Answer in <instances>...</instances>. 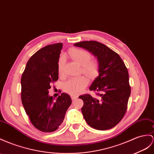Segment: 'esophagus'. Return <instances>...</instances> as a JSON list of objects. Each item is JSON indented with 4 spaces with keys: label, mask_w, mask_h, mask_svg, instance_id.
Returning a JSON list of instances; mask_svg holds the SVG:
<instances>
[{
    "label": "esophagus",
    "mask_w": 154,
    "mask_h": 154,
    "mask_svg": "<svg viewBox=\"0 0 154 154\" xmlns=\"http://www.w3.org/2000/svg\"><path fill=\"white\" fill-rule=\"evenodd\" d=\"M71 98H72V100L73 101V100L77 99V96H71Z\"/></svg>",
    "instance_id": "34e87169"
}]
</instances>
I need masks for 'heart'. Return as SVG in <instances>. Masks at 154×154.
<instances>
[{
    "instance_id": "b5f03b06",
    "label": "heart",
    "mask_w": 154,
    "mask_h": 154,
    "mask_svg": "<svg viewBox=\"0 0 154 154\" xmlns=\"http://www.w3.org/2000/svg\"><path fill=\"white\" fill-rule=\"evenodd\" d=\"M69 54L73 60L82 66V70L85 74L90 77L97 75L100 69L99 62L91 60L92 54L88 51L83 49L73 48L69 50ZM65 64L66 58L64 55H61L58 62L59 74L62 75L64 73ZM88 83V79L86 77L81 76L72 78L65 82L64 90L70 95H77L84 90Z\"/></svg>"
}]
</instances>
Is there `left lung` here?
Segmentation results:
<instances>
[{"instance_id":"1","label":"left lung","mask_w":154,"mask_h":154,"mask_svg":"<svg viewBox=\"0 0 154 154\" xmlns=\"http://www.w3.org/2000/svg\"><path fill=\"white\" fill-rule=\"evenodd\" d=\"M74 45L88 50L97 58L100 64L99 75L89 88L97 92L100 99L89 94L79 97L84 102L82 115L92 128L111 129L119 123L127 111L131 94L128 69L119 54L103 43L84 41Z\"/></svg>"}]
</instances>
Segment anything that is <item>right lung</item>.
Masks as SVG:
<instances>
[{
  "label": "right lung",
  "mask_w": 154,
  "mask_h": 154,
  "mask_svg": "<svg viewBox=\"0 0 154 154\" xmlns=\"http://www.w3.org/2000/svg\"><path fill=\"white\" fill-rule=\"evenodd\" d=\"M62 43L48 45L30 58L21 79V101L32 124L42 132L60 128L72 104L68 94L62 93L56 101L49 96L51 85L58 79V62Z\"/></svg>",
  "instance_id": "obj_1"
}]
</instances>
